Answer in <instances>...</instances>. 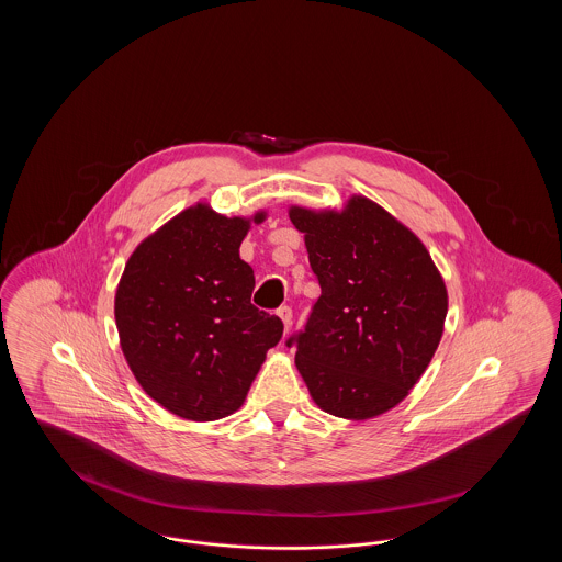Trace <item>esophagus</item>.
I'll return each mask as SVG.
<instances>
[{"mask_svg":"<svg viewBox=\"0 0 562 562\" xmlns=\"http://www.w3.org/2000/svg\"><path fill=\"white\" fill-rule=\"evenodd\" d=\"M278 316H280V321L284 322V328L289 330L291 324H293V310L289 305H284V307L278 310Z\"/></svg>","mask_w":562,"mask_h":562,"instance_id":"obj_1","label":"esophagus"}]
</instances>
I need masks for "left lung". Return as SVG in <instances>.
<instances>
[{
  "label": "left lung",
  "mask_w": 562,
  "mask_h": 562,
  "mask_svg": "<svg viewBox=\"0 0 562 562\" xmlns=\"http://www.w3.org/2000/svg\"><path fill=\"white\" fill-rule=\"evenodd\" d=\"M322 294L294 364L324 413L364 422L401 404L442 339L447 284L428 248L364 195L341 211L291 206Z\"/></svg>",
  "instance_id": "8db88e82"
}]
</instances>
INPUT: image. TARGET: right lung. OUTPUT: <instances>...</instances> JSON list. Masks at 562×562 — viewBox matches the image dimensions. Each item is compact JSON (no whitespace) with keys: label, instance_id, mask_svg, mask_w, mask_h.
I'll list each match as a JSON object with an SVG mask.
<instances>
[{"label":"right lung","instance_id":"add662e5","mask_svg":"<svg viewBox=\"0 0 562 562\" xmlns=\"http://www.w3.org/2000/svg\"><path fill=\"white\" fill-rule=\"evenodd\" d=\"M198 202L134 248L115 291L120 346L147 396L189 422L240 408L282 339L278 316L250 303L255 273L240 259L250 223Z\"/></svg>","mask_w":562,"mask_h":562}]
</instances>
